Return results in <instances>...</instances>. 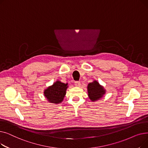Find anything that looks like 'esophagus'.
<instances>
[{
	"mask_svg": "<svg viewBox=\"0 0 148 148\" xmlns=\"http://www.w3.org/2000/svg\"><path fill=\"white\" fill-rule=\"evenodd\" d=\"M80 84H81V83H80V81H76V82H75V86H80Z\"/></svg>",
	"mask_w": 148,
	"mask_h": 148,
	"instance_id": "obj_1",
	"label": "esophagus"
}]
</instances>
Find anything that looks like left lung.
Listing matches in <instances>:
<instances>
[{"label":"left lung","instance_id":"obj_1","mask_svg":"<svg viewBox=\"0 0 148 148\" xmlns=\"http://www.w3.org/2000/svg\"><path fill=\"white\" fill-rule=\"evenodd\" d=\"M88 91L89 98L92 101H95L102 98L106 92L104 88L99 85V83L95 80L89 83Z\"/></svg>","mask_w":148,"mask_h":148}]
</instances>
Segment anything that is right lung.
Here are the masks:
<instances>
[{"label":"right lung","instance_id":"obj_1","mask_svg":"<svg viewBox=\"0 0 148 148\" xmlns=\"http://www.w3.org/2000/svg\"><path fill=\"white\" fill-rule=\"evenodd\" d=\"M68 83L65 84L60 81H56L52 86L44 90V96L50 103L59 104L64 100L68 88Z\"/></svg>","mask_w":148,"mask_h":148}]
</instances>
